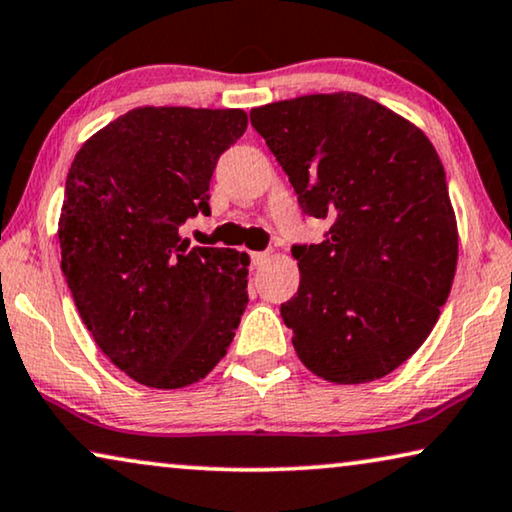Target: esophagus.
Listing matches in <instances>:
<instances>
[{
	"instance_id": "34e87169",
	"label": "esophagus",
	"mask_w": 512,
	"mask_h": 512,
	"mask_svg": "<svg viewBox=\"0 0 512 512\" xmlns=\"http://www.w3.org/2000/svg\"><path fill=\"white\" fill-rule=\"evenodd\" d=\"M268 261H270L268 251H254V254H251V265H254V268H261V265H265Z\"/></svg>"
}]
</instances>
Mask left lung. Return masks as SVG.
I'll return each mask as SVG.
<instances>
[{"label": "left lung", "instance_id": "obj_1", "mask_svg": "<svg viewBox=\"0 0 512 512\" xmlns=\"http://www.w3.org/2000/svg\"><path fill=\"white\" fill-rule=\"evenodd\" d=\"M302 212L328 219L321 244L293 247L300 288L281 318L318 379H383L439 321L457 268V219L429 138L355 92L251 110Z\"/></svg>", "mask_w": 512, "mask_h": 512}]
</instances>
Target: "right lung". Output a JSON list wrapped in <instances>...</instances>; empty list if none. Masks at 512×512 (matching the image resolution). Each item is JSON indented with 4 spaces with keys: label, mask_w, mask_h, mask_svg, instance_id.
Listing matches in <instances>:
<instances>
[{
    "label": "right lung",
    "mask_w": 512,
    "mask_h": 512,
    "mask_svg": "<svg viewBox=\"0 0 512 512\" xmlns=\"http://www.w3.org/2000/svg\"><path fill=\"white\" fill-rule=\"evenodd\" d=\"M244 131L240 108H133L87 138L66 175V284L108 360L147 388L205 379L249 302L247 254L180 235L210 212L212 170Z\"/></svg>",
    "instance_id": "right-lung-1"
}]
</instances>
